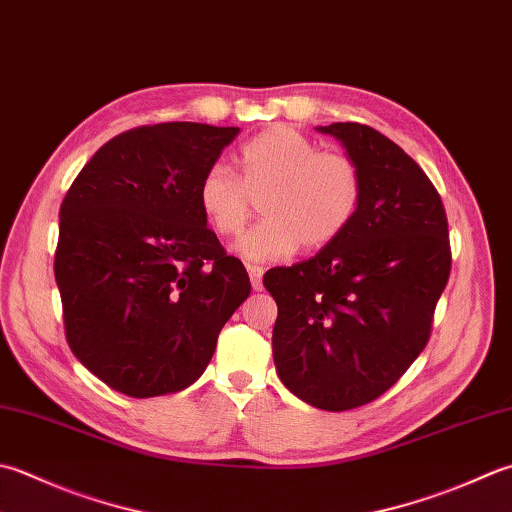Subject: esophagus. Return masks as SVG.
I'll list each match as a JSON object with an SVG mask.
<instances>
[{"label":"esophagus","instance_id":"34e87169","mask_svg":"<svg viewBox=\"0 0 512 512\" xmlns=\"http://www.w3.org/2000/svg\"><path fill=\"white\" fill-rule=\"evenodd\" d=\"M248 275H250V284H253L255 290H262V275H264V268L262 266H255V264H248L246 266Z\"/></svg>","mask_w":512,"mask_h":512}]
</instances>
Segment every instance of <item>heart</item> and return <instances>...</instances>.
<instances>
[{
	"mask_svg": "<svg viewBox=\"0 0 512 512\" xmlns=\"http://www.w3.org/2000/svg\"><path fill=\"white\" fill-rule=\"evenodd\" d=\"M242 177L213 162L197 186V204L219 237L244 230L253 197L264 219L239 239L237 250L253 262H275L319 250L342 237L362 204L364 179L357 162L339 150H319L313 139L288 126L250 137L239 150Z\"/></svg>",
	"mask_w": 512,
	"mask_h": 512,
	"instance_id": "1",
	"label": "heart"
}]
</instances>
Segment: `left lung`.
Instances as JSON below:
<instances>
[{"instance_id": "8db88e82", "label": "left lung", "mask_w": 512, "mask_h": 512, "mask_svg": "<svg viewBox=\"0 0 512 512\" xmlns=\"http://www.w3.org/2000/svg\"><path fill=\"white\" fill-rule=\"evenodd\" d=\"M355 159L362 204L333 244L270 268L273 357L290 393L322 410L373 402L422 353L450 275L446 210L413 157L379 130L317 126Z\"/></svg>"}]
</instances>
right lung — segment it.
Wrapping results in <instances>:
<instances>
[{
  "instance_id": "1",
  "label": "right lung",
  "mask_w": 512,
  "mask_h": 512,
  "mask_svg": "<svg viewBox=\"0 0 512 512\" xmlns=\"http://www.w3.org/2000/svg\"><path fill=\"white\" fill-rule=\"evenodd\" d=\"M235 126L168 122L106 142L59 208L55 279L68 346L128 397L195 384L219 330L250 295L197 204Z\"/></svg>"
}]
</instances>
